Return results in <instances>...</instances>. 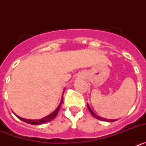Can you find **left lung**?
Returning a JSON list of instances; mask_svg holds the SVG:
<instances>
[{
  "mask_svg": "<svg viewBox=\"0 0 146 146\" xmlns=\"http://www.w3.org/2000/svg\"><path fill=\"white\" fill-rule=\"evenodd\" d=\"M87 106L89 110V111H90V113H91V115H92L94 117H95L96 119H99L100 120V121H108V122H114V121H117V119H107V118H102V117H99V115H97L96 114V113H94V112L91 109V108H90V106L88 105V104H87Z\"/></svg>",
  "mask_w": 146,
  "mask_h": 146,
  "instance_id": "1",
  "label": "left lung"
}]
</instances>
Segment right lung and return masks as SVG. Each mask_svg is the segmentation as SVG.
<instances>
[{
  "instance_id": "1",
  "label": "right lung",
  "mask_w": 146,
  "mask_h": 146,
  "mask_svg": "<svg viewBox=\"0 0 146 146\" xmlns=\"http://www.w3.org/2000/svg\"><path fill=\"white\" fill-rule=\"evenodd\" d=\"M64 91H65V89H64ZM63 95H64V94H63ZM63 95H62L61 100H60V104H59L58 106V108H56V109H55V110L52 112V113H51L50 114H49L48 115H47V116H45V117H44V118H41V119H36V120L26 119V118H21V117H20V116H18V115H16V116L19 119L21 120V121H24V122H25V123H30V124H32V125L43 124V123H47V122H49V121H51L52 120H53L54 118H55V116H56V115H57L58 113V111H59V110H60V107H61L62 102H63Z\"/></svg>"
}]
</instances>
